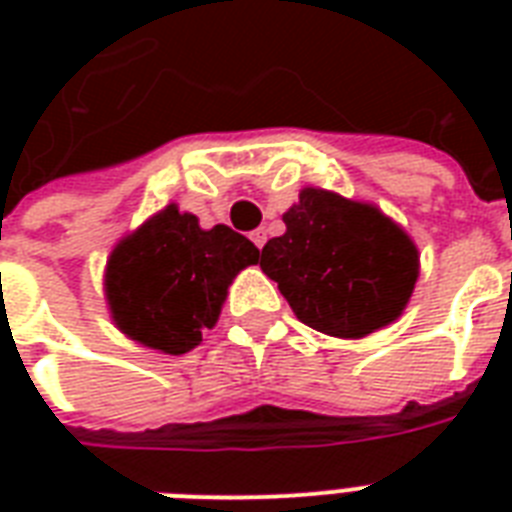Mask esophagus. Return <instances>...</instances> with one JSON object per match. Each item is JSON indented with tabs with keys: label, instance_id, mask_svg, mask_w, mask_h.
Returning <instances> with one entry per match:
<instances>
[{
	"label": "esophagus",
	"instance_id": "1",
	"mask_svg": "<svg viewBox=\"0 0 512 512\" xmlns=\"http://www.w3.org/2000/svg\"><path fill=\"white\" fill-rule=\"evenodd\" d=\"M265 239H268V233H265L263 228H257V231H252V241H255V247H257V249H263Z\"/></svg>",
	"mask_w": 512,
	"mask_h": 512
}]
</instances>
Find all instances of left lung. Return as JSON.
Returning a JSON list of instances; mask_svg holds the SVG:
<instances>
[{
	"label": "left lung",
	"mask_w": 512,
	"mask_h": 512,
	"mask_svg": "<svg viewBox=\"0 0 512 512\" xmlns=\"http://www.w3.org/2000/svg\"><path fill=\"white\" fill-rule=\"evenodd\" d=\"M287 231L257 255L289 308L316 332L358 340L404 313L420 276L412 236L380 207L303 188Z\"/></svg>",
	"instance_id": "left-lung-1"
}]
</instances>
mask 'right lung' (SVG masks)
Here are the masks:
<instances>
[{"instance_id":"right-lung-1","label":"right lung","mask_w":512,"mask_h":512,"mask_svg":"<svg viewBox=\"0 0 512 512\" xmlns=\"http://www.w3.org/2000/svg\"><path fill=\"white\" fill-rule=\"evenodd\" d=\"M247 236L167 204L122 236L108 255L103 289L116 329L151 350L180 356L220 319L228 287L257 263Z\"/></svg>"}]
</instances>
